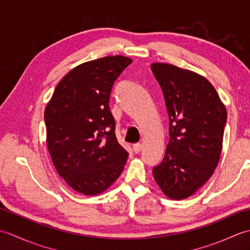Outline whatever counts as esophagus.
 Instances as JSON below:
<instances>
[{"mask_svg":"<svg viewBox=\"0 0 250 250\" xmlns=\"http://www.w3.org/2000/svg\"><path fill=\"white\" fill-rule=\"evenodd\" d=\"M142 148H143L142 144H134V145H133V151H134L135 153H139V152L142 150Z\"/></svg>","mask_w":250,"mask_h":250,"instance_id":"1","label":"esophagus"}]
</instances>
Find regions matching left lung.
<instances>
[{"label":"left lung","instance_id":"obj_1","mask_svg":"<svg viewBox=\"0 0 250 250\" xmlns=\"http://www.w3.org/2000/svg\"><path fill=\"white\" fill-rule=\"evenodd\" d=\"M150 67L169 119L166 155L152 174L167 198L184 200L200 189L218 166L227 109L213 84L200 74L160 62Z\"/></svg>","mask_w":250,"mask_h":250}]
</instances>
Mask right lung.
I'll list each match as a JSON object with an SVG mask.
<instances>
[{
	"label": "right lung",
	"mask_w": 250,
	"mask_h": 250,
	"mask_svg": "<svg viewBox=\"0 0 250 250\" xmlns=\"http://www.w3.org/2000/svg\"><path fill=\"white\" fill-rule=\"evenodd\" d=\"M132 59L108 56L74 67L45 108L46 144L58 174L77 192L97 195L124 171L129 153L115 134L109 95Z\"/></svg>",
	"instance_id": "right-lung-1"
}]
</instances>
